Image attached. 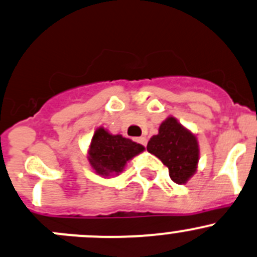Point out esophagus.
Here are the masks:
<instances>
[{
  "label": "esophagus",
  "mask_w": 257,
  "mask_h": 257,
  "mask_svg": "<svg viewBox=\"0 0 257 257\" xmlns=\"http://www.w3.org/2000/svg\"><path fill=\"white\" fill-rule=\"evenodd\" d=\"M137 142H138V143H141L142 146H144V147L147 146V138H146V137H141V138H137Z\"/></svg>",
  "instance_id": "esophagus-1"
}]
</instances>
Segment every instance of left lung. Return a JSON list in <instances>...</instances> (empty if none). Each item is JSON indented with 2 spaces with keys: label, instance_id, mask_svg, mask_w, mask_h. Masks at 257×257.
Wrapping results in <instances>:
<instances>
[{
  "label": "left lung",
  "instance_id": "left-lung-1",
  "mask_svg": "<svg viewBox=\"0 0 257 257\" xmlns=\"http://www.w3.org/2000/svg\"><path fill=\"white\" fill-rule=\"evenodd\" d=\"M147 151L168 167L169 177L177 184L187 183L197 171V138L173 116H168L159 125L158 134L149 139Z\"/></svg>",
  "mask_w": 257,
  "mask_h": 257
}]
</instances>
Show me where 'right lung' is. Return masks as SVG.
Returning a JSON list of instances; mask_svg holds the SVG:
<instances>
[{"mask_svg": "<svg viewBox=\"0 0 257 257\" xmlns=\"http://www.w3.org/2000/svg\"><path fill=\"white\" fill-rule=\"evenodd\" d=\"M144 151L142 144L136 143L120 134L109 133L103 126L98 128L89 147V163L94 171L103 177L123 172L126 162Z\"/></svg>", "mask_w": 257, "mask_h": 257, "instance_id": "add662e5", "label": "right lung"}]
</instances>
